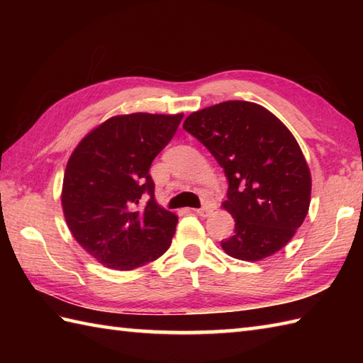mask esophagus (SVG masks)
I'll use <instances>...</instances> for the list:
<instances>
[{"label": "esophagus", "mask_w": 363, "mask_h": 363, "mask_svg": "<svg viewBox=\"0 0 363 363\" xmlns=\"http://www.w3.org/2000/svg\"><path fill=\"white\" fill-rule=\"evenodd\" d=\"M195 212L199 215V217H209L212 213V207L209 204H204L203 207H199V209H195Z\"/></svg>", "instance_id": "obj_1"}]
</instances>
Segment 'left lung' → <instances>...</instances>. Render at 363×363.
Wrapping results in <instances>:
<instances>
[{
    "label": "left lung",
    "mask_w": 363,
    "mask_h": 363,
    "mask_svg": "<svg viewBox=\"0 0 363 363\" xmlns=\"http://www.w3.org/2000/svg\"><path fill=\"white\" fill-rule=\"evenodd\" d=\"M182 128L209 150L228 179L223 207L235 229L221 248L250 262L284 248L303 225L312 187L290 130L265 107L248 101L206 107L189 115Z\"/></svg>",
    "instance_id": "left-lung-1"
}]
</instances>
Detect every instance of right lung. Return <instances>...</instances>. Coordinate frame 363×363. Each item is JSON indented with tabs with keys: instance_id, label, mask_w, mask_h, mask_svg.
<instances>
[{
	"instance_id": "obj_1",
	"label": "right lung",
	"mask_w": 363,
	"mask_h": 363,
	"mask_svg": "<svg viewBox=\"0 0 363 363\" xmlns=\"http://www.w3.org/2000/svg\"><path fill=\"white\" fill-rule=\"evenodd\" d=\"M184 115H118L82 138L67 164L62 207L73 237L99 264L134 269L159 259L177 217L154 199L150 168Z\"/></svg>"
}]
</instances>
